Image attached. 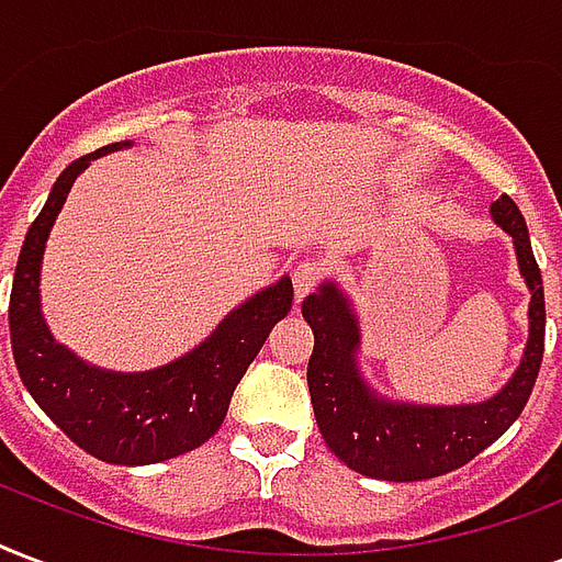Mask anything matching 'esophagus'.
<instances>
[{
    "instance_id": "34e87169",
    "label": "esophagus",
    "mask_w": 562,
    "mask_h": 562,
    "mask_svg": "<svg viewBox=\"0 0 562 562\" xmlns=\"http://www.w3.org/2000/svg\"><path fill=\"white\" fill-rule=\"evenodd\" d=\"M324 277V265L318 259H303V262L294 265V271H291V282H294V297H306L315 285Z\"/></svg>"
}]
</instances>
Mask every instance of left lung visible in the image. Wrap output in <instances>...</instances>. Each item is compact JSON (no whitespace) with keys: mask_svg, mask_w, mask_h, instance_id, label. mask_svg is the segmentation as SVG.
Wrapping results in <instances>:
<instances>
[{"mask_svg":"<svg viewBox=\"0 0 562 562\" xmlns=\"http://www.w3.org/2000/svg\"><path fill=\"white\" fill-rule=\"evenodd\" d=\"M492 221L513 238L519 271L530 291V336L521 366L498 395L481 404H404L376 397L357 366L359 321L336 282L303 300L315 333L306 380L315 422L329 451L348 469L376 481L409 483L439 477L474 460L504 436L528 404L546 350V294L519 205L507 194L492 203Z\"/></svg>","mask_w":562,"mask_h":562,"instance_id":"8db88e82","label":"left lung"}]
</instances>
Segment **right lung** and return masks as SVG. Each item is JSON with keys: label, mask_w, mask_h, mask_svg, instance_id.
I'll use <instances>...</instances> for the list:
<instances>
[{"label": "right lung", "mask_w": 562, "mask_h": 562, "mask_svg": "<svg viewBox=\"0 0 562 562\" xmlns=\"http://www.w3.org/2000/svg\"><path fill=\"white\" fill-rule=\"evenodd\" d=\"M128 140L76 158L25 233L8 306L11 348L20 380L81 451L114 465H149L200 448L224 424L235 385L277 321L291 312L289 277L252 294L226 315L203 345L170 366L120 374L88 366L58 345L41 315V262L55 217L85 167Z\"/></svg>", "instance_id": "right-lung-1"}]
</instances>
